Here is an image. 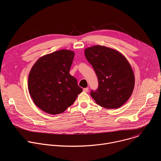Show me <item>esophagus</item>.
Wrapping results in <instances>:
<instances>
[{"label":"esophagus","mask_w":161,"mask_h":161,"mask_svg":"<svg viewBox=\"0 0 161 161\" xmlns=\"http://www.w3.org/2000/svg\"><path fill=\"white\" fill-rule=\"evenodd\" d=\"M83 92H88V88H83Z\"/></svg>","instance_id":"esophagus-1"}]
</instances>
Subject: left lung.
<instances>
[{"instance_id": "8db88e82", "label": "left lung", "mask_w": 161, "mask_h": 161, "mask_svg": "<svg viewBox=\"0 0 161 161\" xmlns=\"http://www.w3.org/2000/svg\"><path fill=\"white\" fill-rule=\"evenodd\" d=\"M85 56L98 81V87L91 91V96L103 108H119L130 98L135 86L130 64L118 50L102 45L85 48Z\"/></svg>"}]
</instances>
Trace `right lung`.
Wrapping results in <instances>:
<instances>
[{"label": "right lung", "instance_id": "1", "mask_svg": "<svg viewBox=\"0 0 161 161\" xmlns=\"http://www.w3.org/2000/svg\"><path fill=\"white\" fill-rule=\"evenodd\" d=\"M75 52L63 49L40 58L28 76V90L35 105L50 114L71 106L83 89L69 74Z\"/></svg>", "mask_w": 161, "mask_h": 161}]
</instances>
